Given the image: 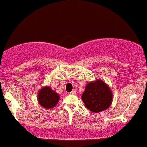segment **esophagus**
I'll return each mask as SVG.
<instances>
[{
    "instance_id": "34e87169",
    "label": "esophagus",
    "mask_w": 147,
    "mask_h": 147,
    "mask_svg": "<svg viewBox=\"0 0 147 147\" xmlns=\"http://www.w3.org/2000/svg\"><path fill=\"white\" fill-rule=\"evenodd\" d=\"M69 94H70V95H75V94H76V91L75 90H72L71 92H70Z\"/></svg>"
}]
</instances>
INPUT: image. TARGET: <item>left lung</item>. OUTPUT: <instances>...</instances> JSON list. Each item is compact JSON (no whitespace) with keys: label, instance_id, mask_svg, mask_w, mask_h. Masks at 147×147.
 <instances>
[{"label":"left lung","instance_id":"left-lung-1","mask_svg":"<svg viewBox=\"0 0 147 147\" xmlns=\"http://www.w3.org/2000/svg\"><path fill=\"white\" fill-rule=\"evenodd\" d=\"M82 99L88 110L99 113L109 108L113 95L111 89L103 81L97 80L88 84Z\"/></svg>","mask_w":147,"mask_h":147}]
</instances>
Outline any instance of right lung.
<instances>
[{
    "label": "right lung",
    "instance_id": "add662e5",
    "mask_svg": "<svg viewBox=\"0 0 147 147\" xmlns=\"http://www.w3.org/2000/svg\"><path fill=\"white\" fill-rule=\"evenodd\" d=\"M38 103L45 109H52L57 105L59 96L49 86L41 89L38 95Z\"/></svg>",
    "mask_w": 147,
    "mask_h": 147
}]
</instances>
